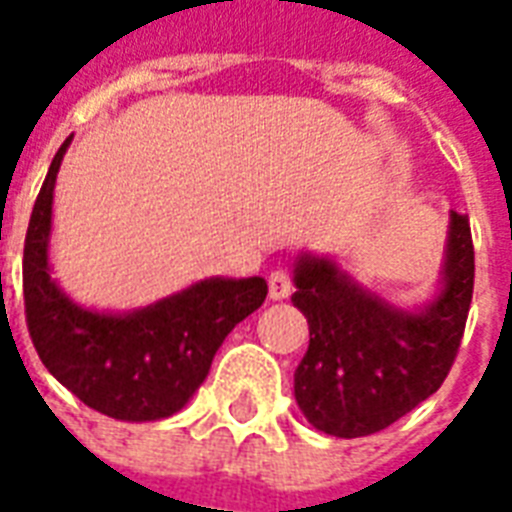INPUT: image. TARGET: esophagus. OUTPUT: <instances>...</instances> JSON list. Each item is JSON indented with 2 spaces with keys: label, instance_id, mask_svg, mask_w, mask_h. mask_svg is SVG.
I'll return each mask as SVG.
<instances>
[{
  "label": "esophagus",
  "instance_id": "esophagus-1",
  "mask_svg": "<svg viewBox=\"0 0 512 512\" xmlns=\"http://www.w3.org/2000/svg\"><path fill=\"white\" fill-rule=\"evenodd\" d=\"M289 292H292V276H289L287 271H273L271 276H268V295H271V300H284V297H289Z\"/></svg>",
  "mask_w": 512,
  "mask_h": 512
}]
</instances>
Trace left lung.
<instances>
[{
	"mask_svg": "<svg viewBox=\"0 0 512 512\" xmlns=\"http://www.w3.org/2000/svg\"><path fill=\"white\" fill-rule=\"evenodd\" d=\"M441 292L401 311L366 292L327 257L303 255L292 295L311 329L295 398L316 430L337 438L385 430L441 388L460 350L476 255L468 215H449Z\"/></svg>",
	"mask_w": 512,
	"mask_h": 512,
	"instance_id": "8db88e82",
	"label": "left lung"
}]
</instances>
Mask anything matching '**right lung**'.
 Instances as JSON below:
<instances>
[{"label": "right lung", "instance_id": "right-lung-1", "mask_svg": "<svg viewBox=\"0 0 512 512\" xmlns=\"http://www.w3.org/2000/svg\"><path fill=\"white\" fill-rule=\"evenodd\" d=\"M71 138L58 148L36 196L23 247L28 335L60 385L95 412L124 422L180 412L207 380L217 348L268 295L260 276L204 279L132 313H98L71 303L47 263L52 191Z\"/></svg>", "mask_w": 512, "mask_h": 512}]
</instances>
